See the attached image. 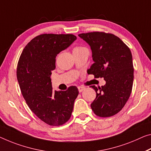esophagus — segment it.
I'll list each match as a JSON object with an SVG mask.
<instances>
[{"label": "esophagus", "mask_w": 151, "mask_h": 151, "mask_svg": "<svg viewBox=\"0 0 151 151\" xmlns=\"http://www.w3.org/2000/svg\"><path fill=\"white\" fill-rule=\"evenodd\" d=\"M78 88L79 92H82L83 90H85V87H83V86H78Z\"/></svg>", "instance_id": "1"}]
</instances>
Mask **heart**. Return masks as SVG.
I'll return each instance as SVG.
<instances>
[{"label": "heart", "mask_w": 151, "mask_h": 151, "mask_svg": "<svg viewBox=\"0 0 151 151\" xmlns=\"http://www.w3.org/2000/svg\"><path fill=\"white\" fill-rule=\"evenodd\" d=\"M86 48L84 47H82V46H77V47H75L73 49V52L75 51H79V50H83V49H85Z\"/></svg>", "instance_id": "obj_1"}]
</instances>
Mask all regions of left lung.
I'll use <instances>...</instances> for the list:
<instances>
[{
  "mask_svg": "<svg viewBox=\"0 0 151 151\" xmlns=\"http://www.w3.org/2000/svg\"><path fill=\"white\" fill-rule=\"evenodd\" d=\"M88 44L94 63L88 70L95 78H103L105 85L92 88L96 97L91 108L97 116L111 117L122 109L132 92L134 80L132 55L121 39L105 32L79 34Z\"/></svg>",
  "mask_w": 151,
  "mask_h": 151,
  "instance_id": "1",
  "label": "left lung"
}]
</instances>
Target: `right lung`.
<instances>
[{
    "label": "right lung",
    "instance_id": "1",
    "mask_svg": "<svg viewBox=\"0 0 151 151\" xmlns=\"http://www.w3.org/2000/svg\"><path fill=\"white\" fill-rule=\"evenodd\" d=\"M77 38L73 34H42L29 42L21 55L17 78L21 91L32 112L50 126H59L69 119L78 88L53 90L50 76L56 57Z\"/></svg>",
    "mask_w": 151,
    "mask_h": 151
}]
</instances>
